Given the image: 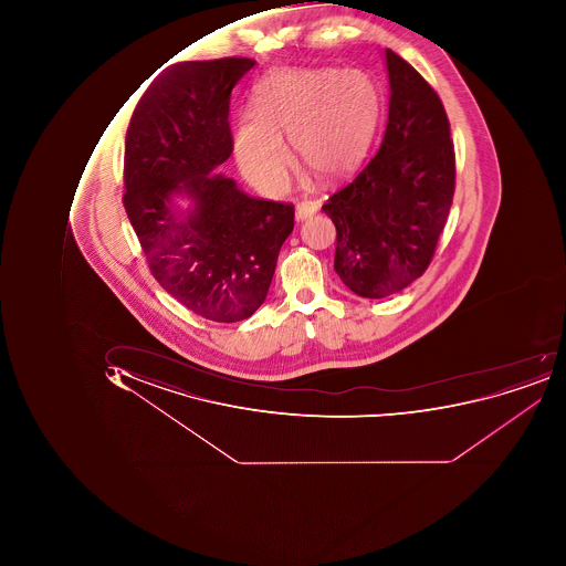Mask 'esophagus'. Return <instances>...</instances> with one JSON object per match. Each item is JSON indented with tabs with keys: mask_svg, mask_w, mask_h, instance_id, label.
Returning a JSON list of instances; mask_svg holds the SVG:
<instances>
[{
	"mask_svg": "<svg viewBox=\"0 0 566 566\" xmlns=\"http://www.w3.org/2000/svg\"><path fill=\"white\" fill-rule=\"evenodd\" d=\"M316 212H318V206L314 202H300L296 206L297 221H304V219L313 218Z\"/></svg>",
	"mask_w": 566,
	"mask_h": 566,
	"instance_id": "obj_1",
	"label": "esophagus"
}]
</instances>
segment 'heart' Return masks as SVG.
Returning <instances> with one entry per match:
<instances>
[{
	"mask_svg": "<svg viewBox=\"0 0 566 566\" xmlns=\"http://www.w3.org/2000/svg\"><path fill=\"white\" fill-rule=\"evenodd\" d=\"M379 117V93L355 70H284L253 92L252 114L234 127L238 168L262 192H281L291 155L322 180L347 177L360 165Z\"/></svg>",
	"mask_w": 566,
	"mask_h": 566,
	"instance_id": "b5f03b06",
	"label": "heart"
}]
</instances>
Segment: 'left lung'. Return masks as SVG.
Masks as SVG:
<instances>
[{"instance_id":"left-lung-1","label":"left lung","mask_w":566,"mask_h":566,"mask_svg":"<svg viewBox=\"0 0 566 566\" xmlns=\"http://www.w3.org/2000/svg\"><path fill=\"white\" fill-rule=\"evenodd\" d=\"M389 112L377 155L323 211L336 228L335 270L357 296L382 300L423 275L455 187L451 126L436 90L386 49Z\"/></svg>"}]
</instances>
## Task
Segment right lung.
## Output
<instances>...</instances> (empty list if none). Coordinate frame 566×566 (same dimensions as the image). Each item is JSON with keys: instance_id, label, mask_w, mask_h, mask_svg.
<instances>
[{"instance_id": "right-lung-1", "label": "right lung", "mask_w": 566, "mask_h": 566, "mask_svg": "<svg viewBox=\"0 0 566 566\" xmlns=\"http://www.w3.org/2000/svg\"><path fill=\"white\" fill-rule=\"evenodd\" d=\"M255 61H187L163 71L130 118L124 208L153 277L187 310L218 323L262 306L294 206L255 199L214 175L233 153L230 98ZM175 196L193 208L180 212Z\"/></svg>"}]
</instances>
